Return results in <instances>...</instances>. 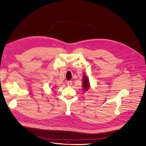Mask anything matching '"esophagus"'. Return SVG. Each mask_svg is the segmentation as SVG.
<instances>
[{
  "label": "esophagus",
  "instance_id": "esophagus-1",
  "mask_svg": "<svg viewBox=\"0 0 146 146\" xmlns=\"http://www.w3.org/2000/svg\"><path fill=\"white\" fill-rule=\"evenodd\" d=\"M67 84L68 86H71L72 85V81H68L67 82Z\"/></svg>",
  "mask_w": 146,
  "mask_h": 146
}]
</instances>
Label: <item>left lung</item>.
Wrapping results in <instances>:
<instances>
[{"mask_svg":"<svg viewBox=\"0 0 146 146\" xmlns=\"http://www.w3.org/2000/svg\"><path fill=\"white\" fill-rule=\"evenodd\" d=\"M82 86L84 88V90L85 91H86L90 87V84L89 83V81H88V78L86 77V76L85 75L84 76V78H83V84H82Z\"/></svg>","mask_w":146,"mask_h":146,"instance_id":"left-lung-1","label":"left lung"}]
</instances>
